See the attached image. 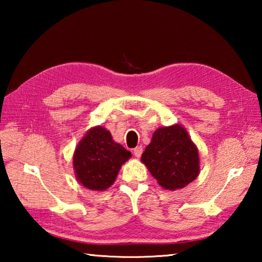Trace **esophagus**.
I'll use <instances>...</instances> for the list:
<instances>
[{"label": "esophagus", "instance_id": "obj_1", "mask_svg": "<svg viewBox=\"0 0 262 262\" xmlns=\"http://www.w3.org/2000/svg\"><path fill=\"white\" fill-rule=\"evenodd\" d=\"M142 152H143V148L142 147H136L134 150H133V154H134V156L137 158L141 157Z\"/></svg>", "mask_w": 262, "mask_h": 262}]
</instances>
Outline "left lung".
<instances>
[{
    "mask_svg": "<svg viewBox=\"0 0 262 262\" xmlns=\"http://www.w3.org/2000/svg\"><path fill=\"white\" fill-rule=\"evenodd\" d=\"M141 161L162 187L171 190L187 186L200 172L196 145L180 125L158 128Z\"/></svg>",
    "mask_w": 262,
    "mask_h": 262,
    "instance_id": "obj_1",
    "label": "left lung"
}]
</instances>
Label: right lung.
Wrapping results in <instances>:
<instances>
[{"label": "right lung", "instance_id": "obj_1", "mask_svg": "<svg viewBox=\"0 0 262 262\" xmlns=\"http://www.w3.org/2000/svg\"><path fill=\"white\" fill-rule=\"evenodd\" d=\"M130 156L104 127L91 128L75 150L73 165L76 179L88 189H107Z\"/></svg>", "mask_w": 262, "mask_h": 262}]
</instances>
